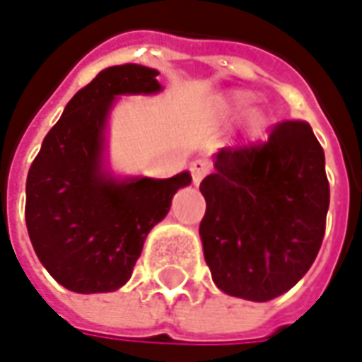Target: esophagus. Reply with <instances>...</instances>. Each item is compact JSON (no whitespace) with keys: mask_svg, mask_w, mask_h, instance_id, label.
<instances>
[{"mask_svg":"<svg viewBox=\"0 0 362 362\" xmlns=\"http://www.w3.org/2000/svg\"><path fill=\"white\" fill-rule=\"evenodd\" d=\"M189 169H191V177H193V183L199 185L201 183V179L207 175L211 171V163L209 161H205V159H195V161H191L189 165Z\"/></svg>","mask_w":362,"mask_h":362,"instance_id":"esophagus-1","label":"esophagus"}]
</instances>
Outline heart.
Instances as JSON below:
<instances>
[{"mask_svg":"<svg viewBox=\"0 0 362 362\" xmlns=\"http://www.w3.org/2000/svg\"><path fill=\"white\" fill-rule=\"evenodd\" d=\"M251 99L253 97H251V93H247V91H235L227 99V111H229V115H241L245 109L249 107ZM255 123H257V119H255Z\"/></svg>","mask_w":362,"mask_h":362,"instance_id":"obj_1","label":"heart"}]
</instances>
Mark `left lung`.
<instances>
[{
    "label": "left lung",
    "mask_w": 362,
    "mask_h": 362,
    "mask_svg": "<svg viewBox=\"0 0 362 362\" xmlns=\"http://www.w3.org/2000/svg\"><path fill=\"white\" fill-rule=\"evenodd\" d=\"M201 181L199 225L213 283L227 295L265 303L295 287L325 237L329 181L311 125L283 121L263 145L225 147Z\"/></svg>",
    "instance_id": "1"
}]
</instances>
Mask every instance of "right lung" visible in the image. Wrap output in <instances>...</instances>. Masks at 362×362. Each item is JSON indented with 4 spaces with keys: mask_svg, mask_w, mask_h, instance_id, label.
I'll use <instances>...</instances> for the list:
<instances>
[{
    "mask_svg": "<svg viewBox=\"0 0 362 362\" xmlns=\"http://www.w3.org/2000/svg\"><path fill=\"white\" fill-rule=\"evenodd\" d=\"M157 75L137 63L99 71L65 105L29 167V239L47 273L74 293L123 287L149 231L191 183L189 171L169 179L115 177L105 165V129L117 97L159 93Z\"/></svg>",
    "mask_w": 362,
    "mask_h": 362,
    "instance_id": "1",
    "label": "right lung"
}]
</instances>
